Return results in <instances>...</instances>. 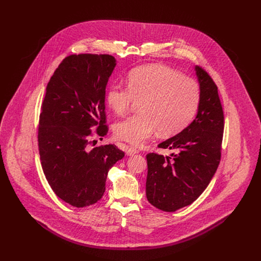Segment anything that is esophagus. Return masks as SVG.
<instances>
[{
    "label": "esophagus",
    "instance_id": "esophagus-1",
    "mask_svg": "<svg viewBox=\"0 0 261 261\" xmlns=\"http://www.w3.org/2000/svg\"><path fill=\"white\" fill-rule=\"evenodd\" d=\"M125 152L127 155H134L138 152V149L133 148V147H126L125 148Z\"/></svg>",
    "mask_w": 261,
    "mask_h": 261
}]
</instances>
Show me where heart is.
I'll use <instances>...</instances> for the list:
<instances>
[{
  "mask_svg": "<svg viewBox=\"0 0 261 261\" xmlns=\"http://www.w3.org/2000/svg\"><path fill=\"white\" fill-rule=\"evenodd\" d=\"M107 102L117 115H124L138 102L141 112L118 122L115 137L134 146L142 145L158 130L171 136L185 127L200 101L198 83L169 66L145 65L130 71L127 86L114 82L107 90Z\"/></svg>",
  "mask_w": 261,
  "mask_h": 261,
  "instance_id": "heart-1",
  "label": "heart"
}]
</instances>
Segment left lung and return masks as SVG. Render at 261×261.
Returning <instances> with one entry per match:
<instances>
[{
  "label": "left lung",
  "instance_id": "left-lung-1",
  "mask_svg": "<svg viewBox=\"0 0 261 261\" xmlns=\"http://www.w3.org/2000/svg\"><path fill=\"white\" fill-rule=\"evenodd\" d=\"M200 102L195 119L180 134L158 147L171 155L147 154V199L155 208L175 212L192 204L209 185L221 160L224 113L218 87L209 73L196 66Z\"/></svg>",
  "mask_w": 261,
  "mask_h": 261
}]
</instances>
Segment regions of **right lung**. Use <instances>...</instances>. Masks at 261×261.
Instances as JSON below:
<instances>
[{
  "label": "right lung",
  "mask_w": 261,
  "mask_h": 261,
  "mask_svg": "<svg viewBox=\"0 0 261 261\" xmlns=\"http://www.w3.org/2000/svg\"><path fill=\"white\" fill-rule=\"evenodd\" d=\"M115 64L109 54L69 55L46 87L38 127L41 166L53 192L76 208L102 198L110 169L124 156L115 145L90 149L94 135L102 140L109 132L106 88Z\"/></svg>",
  "instance_id": "obj_1"
}]
</instances>
